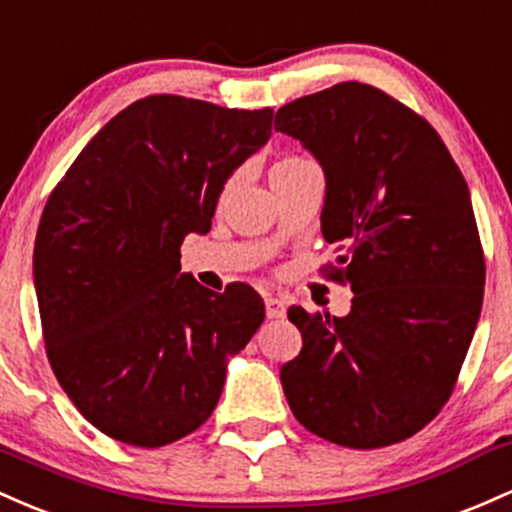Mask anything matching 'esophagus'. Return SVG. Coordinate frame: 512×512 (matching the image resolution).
I'll list each match as a JSON object with an SVG mask.
<instances>
[{
    "label": "esophagus",
    "mask_w": 512,
    "mask_h": 512,
    "mask_svg": "<svg viewBox=\"0 0 512 512\" xmlns=\"http://www.w3.org/2000/svg\"><path fill=\"white\" fill-rule=\"evenodd\" d=\"M266 317L268 319H283L285 317V302L280 297H266Z\"/></svg>",
    "instance_id": "obj_1"
}]
</instances>
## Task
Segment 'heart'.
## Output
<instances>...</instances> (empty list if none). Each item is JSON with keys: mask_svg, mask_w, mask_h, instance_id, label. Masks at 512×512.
<instances>
[{"mask_svg": "<svg viewBox=\"0 0 512 512\" xmlns=\"http://www.w3.org/2000/svg\"><path fill=\"white\" fill-rule=\"evenodd\" d=\"M307 164L312 162H309L307 157H302V154H283V157L271 166V179H278V176L290 174V171L300 169V166H307Z\"/></svg>", "mask_w": 512, "mask_h": 512, "instance_id": "heart-1", "label": "heart"}]
</instances>
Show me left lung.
Segmentation results:
<instances>
[{
    "mask_svg": "<svg viewBox=\"0 0 512 512\" xmlns=\"http://www.w3.org/2000/svg\"><path fill=\"white\" fill-rule=\"evenodd\" d=\"M275 130L326 176V278L353 290L346 317L287 309L302 350L280 367L309 433L375 450L426 428L455 389L484 302V249L462 171L426 118L370 84L287 103Z\"/></svg>",
    "mask_w": 512,
    "mask_h": 512,
    "instance_id": "8db88e82",
    "label": "left lung"
}]
</instances>
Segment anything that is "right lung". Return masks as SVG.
Returning a JSON list of instances; mask_svg holds the SVG:
<instances>
[{
  "instance_id": "1",
  "label": "right lung",
  "mask_w": 512,
  "mask_h": 512,
  "mask_svg": "<svg viewBox=\"0 0 512 512\" xmlns=\"http://www.w3.org/2000/svg\"><path fill=\"white\" fill-rule=\"evenodd\" d=\"M271 125L273 108L145 96L96 132L50 193L33 249L45 353L108 438L162 447L203 426L227 355L266 317L254 287L217 295L181 273V244L208 232L225 181Z\"/></svg>"
}]
</instances>
